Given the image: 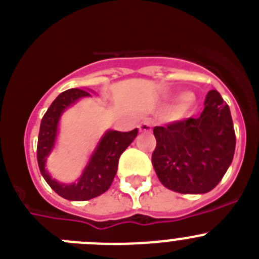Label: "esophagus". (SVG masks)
Wrapping results in <instances>:
<instances>
[{
	"label": "esophagus",
	"instance_id": "34e87169",
	"mask_svg": "<svg viewBox=\"0 0 259 259\" xmlns=\"http://www.w3.org/2000/svg\"><path fill=\"white\" fill-rule=\"evenodd\" d=\"M139 128H140L141 132H150V131H152V128H153L152 119H149V118L144 119L143 122L140 123V125H139Z\"/></svg>",
	"mask_w": 259,
	"mask_h": 259
}]
</instances>
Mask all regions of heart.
<instances>
[{
    "label": "heart",
    "instance_id": "1",
    "mask_svg": "<svg viewBox=\"0 0 259 259\" xmlns=\"http://www.w3.org/2000/svg\"><path fill=\"white\" fill-rule=\"evenodd\" d=\"M192 102H193V98H192L191 96H188V95L183 96L182 100H180V104H179V106H178V109H179L180 111H185V110L191 106Z\"/></svg>",
    "mask_w": 259,
    "mask_h": 259
}]
</instances>
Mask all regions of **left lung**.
Listing matches in <instances>:
<instances>
[{"instance_id":"obj_1","label":"left lung","mask_w":259,"mask_h":259,"mask_svg":"<svg viewBox=\"0 0 259 259\" xmlns=\"http://www.w3.org/2000/svg\"><path fill=\"white\" fill-rule=\"evenodd\" d=\"M157 146L152 163L166 188L183 194L214 189L232 163L236 136L230 107L210 91L198 118L154 127Z\"/></svg>"}]
</instances>
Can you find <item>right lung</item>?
Returning <instances> with one entry per match:
<instances>
[{
  "instance_id": "1",
  "label": "right lung",
  "mask_w": 259,
  "mask_h": 259,
  "mask_svg": "<svg viewBox=\"0 0 259 259\" xmlns=\"http://www.w3.org/2000/svg\"><path fill=\"white\" fill-rule=\"evenodd\" d=\"M87 91L79 88L67 89L62 92L52 102L50 107L41 119L40 132L37 140V163L41 175L50 188L61 197L70 201H87L101 196L110 188L118 170L119 157L128 148V145L137 136V128L130 132L107 131L101 139L97 149L89 159L83 174L77 179V183L62 184L52 179V176L45 170L47 157L52 152L58 130V120L62 113L81 97H88Z\"/></svg>"
}]
</instances>
